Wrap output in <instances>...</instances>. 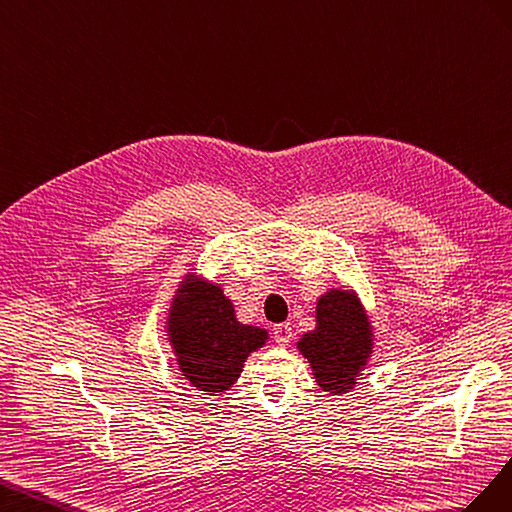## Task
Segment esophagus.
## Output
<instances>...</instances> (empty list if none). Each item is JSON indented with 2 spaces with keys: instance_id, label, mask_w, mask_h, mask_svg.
Wrapping results in <instances>:
<instances>
[{
  "instance_id": "1",
  "label": "esophagus",
  "mask_w": 512,
  "mask_h": 512,
  "mask_svg": "<svg viewBox=\"0 0 512 512\" xmlns=\"http://www.w3.org/2000/svg\"><path fill=\"white\" fill-rule=\"evenodd\" d=\"M272 334H274V341L279 343V345H289V341H291V324L274 326Z\"/></svg>"
}]
</instances>
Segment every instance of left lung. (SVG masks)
Segmentation results:
<instances>
[{
	"instance_id": "left-lung-1",
	"label": "left lung",
	"mask_w": 512,
	"mask_h": 512,
	"mask_svg": "<svg viewBox=\"0 0 512 512\" xmlns=\"http://www.w3.org/2000/svg\"><path fill=\"white\" fill-rule=\"evenodd\" d=\"M373 326L356 291L330 289L317 300L315 330L296 343L315 382L332 394L349 392L367 369L375 343Z\"/></svg>"
}]
</instances>
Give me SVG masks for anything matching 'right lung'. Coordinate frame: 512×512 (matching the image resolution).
<instances>
[{
    "instance_id": "right-lung-1",
    "label": "right lung",
    "mask_w": 512,
    "mask_h": 512,
    "mask_svg": "<svg viewBox=\"0 0 512 512\" xmlns=\"http://www.w3.org/2000/svg\"><path fill=\"white\" fill-rule=\"evenodd\" d=\"M167 339L184 379L206 394L238 382L246 358L268 341V330L240 324L221 285L184 274L167 313Z\"/></svg>"
}]
</instances>
